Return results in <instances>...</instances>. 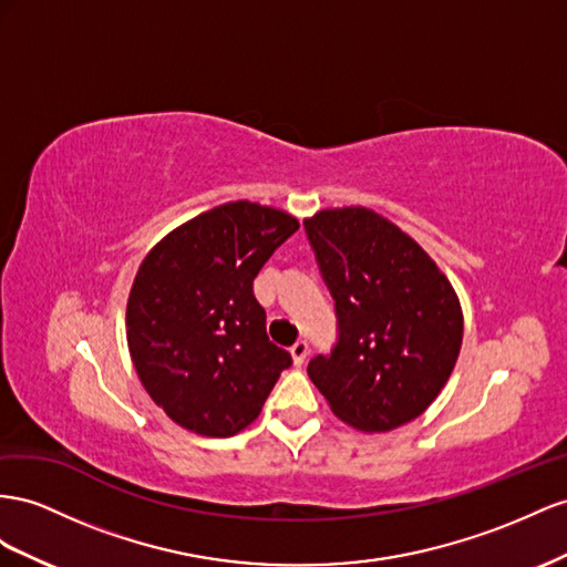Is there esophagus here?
I'll return each instance as SVG.
<instances>
[{"label": "esophagus", "mask_w": 567, "mask_h": 567, "mask_svg": "<svg viewBox=\"0 0 567 567\" xmlns=\"http://www.w3.org/2000/svg\"><path fill=\"white\" fill-rule=\"evenodd\" d=\"M308 353H310V346H308V341H298V343L290 346V355H293L296 367H300L305 360H308Z\"/></svg>", "instance_id": "obj_1"}]
</instances>
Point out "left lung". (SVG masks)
Wrapping results in <instances>:
<instances>
[{
	"mask_svg": "<svg viewBox=\"0 0 567 567\" xmlns=\"http://www.w3.org/2000/svg\"><path fill=\"white\" fill-rule=\"evenodd\" d=\"M336 300L339 341L308 374L331 412L360 432H391L420 417L446 386L463 343L451 281L415 240L367 207L305 219Z\"/></svg>",
	"mask_w": 567,
	"mask_h": 567,
	"instance_id": "1",
	"label": "left lung"
}]
</instances>
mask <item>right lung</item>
<instances>
[{
    "label": "right lung",
    "mask_w": 567,
    "mask_h": 567,
    "mask_svg": "<svg viewBox=\"0 0 567 567\" xmlns=\"http://www.w3.org/2000/svg\"><path fill=\"white\" fill-rule=\"evenodd\" d=\"M298 226L281 209L226 203L145 255L126 308L128 350L152 401L183 430H246L293 362L269 341L252 281Z\"/></svg>",
    "instance_id": "add662e5"
}]
</instances>
